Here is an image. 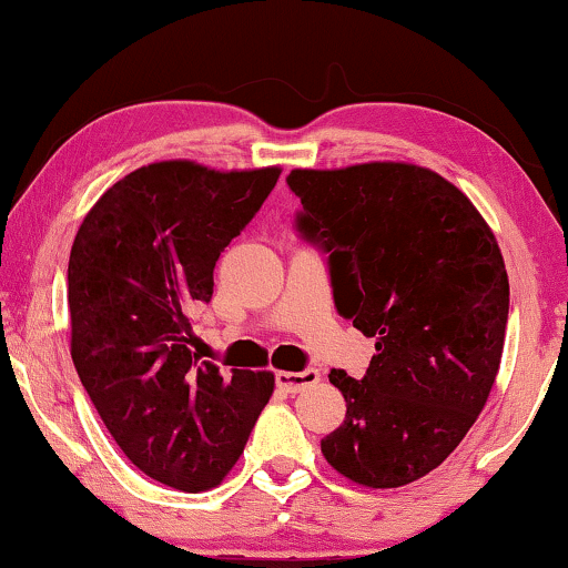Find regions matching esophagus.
Segmentation results:
<instances>
[{
  "label": "esophagus",
  "instance_id": "1",
  "mask_svg": "<svg viewBox=\"0 0 568 568\" xmlns=\"http://www.w3.org/2000/svg\"><path fill=\"white\" fill-rule=\"evenodd\" d=\"M317 379H321V372L317 369H302V372H278L276 375V385L282 387L284 393H302L305 387H313Z\"/></svg>",
  "mask_w": 568,
  "mask_h": 568
}]
</instances>
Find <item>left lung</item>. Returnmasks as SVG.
<instances>
[{"mask_svg":"<svg viewBox=\"0 0 568 568\" xmlns=\"http://www.w3.org/2000/svg\"><path fill=\"white\" fill-rule=\"evenodd\" d=\"M297 230L328 253L338 315L375 338L362 379L331 369L346 418L321 442L341 476L398 488L447 460L491 393L509 278L484 216L406 162L292 170Z\"/></svg>","mask_w":568,"mask_h":568,"instance_id":"1","label":"left lung"}]
</instances>
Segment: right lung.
Here are the masks:
<instances>
[{
	"label": "right lung",
	"instance_id": "1",
	"mask_svg": "<svg viewBox=\"0 0 568 568\" xmlns=\"http://www.w3.org/2000/svg\"><path fill=\"white\" fill-rule=\"evenodd\" d=\"M278 168L220 173L154 162L111 185L69 255L72 362L123 455L178 491L227 476L274 393L271 372L220 367L193 352L191 307L253 220Z\"/></svg>",
	"mask_w": 568,
	"mask_h": 568
}]
</instances>
